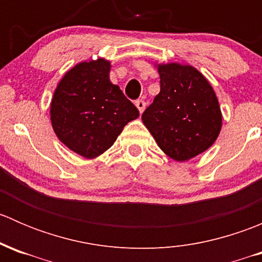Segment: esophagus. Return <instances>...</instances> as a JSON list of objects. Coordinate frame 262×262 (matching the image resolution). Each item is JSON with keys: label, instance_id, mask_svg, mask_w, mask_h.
<instances>
[{"label": "esophagus", "instance_id": "1", "mask_svg": "<svg viewBox=\"0 0 262 262\" xmlns=\"http://www.w3.org/2000/svg\"><path fill=\"white\" fill-rule=\"evenodd\" d=\"M136 106L138 107V110H139V113H143L144 112V109H146V101H144V100H142V99H139V100H137L136 101Z\"/></svg>", "mask_w": 262, "mask_h": 262}]
</instances>
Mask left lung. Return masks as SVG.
Wrapping results in <instances>:
<instances>
[{"label":"left lung","instance_id":"1","mask_svg":"<svg viewBox=\"0 0 262 262\" xmlns=\"http://www.w3.org/2000/svg\"><path fill=\"white\" fill-rule=\"evenodd\" d=\"M161 91L142 120L161 149L186 161L208 149L218 138L222 114L213 87L191 66H158Z\"/></svg>","mask_w":262,"mask_h":262}]
</instances>
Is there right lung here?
<instances>
[{
	"mask_svg": "<svg viewBox=\"0 0 262 262\" xmlns=\"http://www.w3.org/2000/svg\"><path fill=\"white\" fill-rule=\"evenodd\" d=\"M110 62H82L58 83L50 105L53 129L62 143L84 158L114 144L129 121L139 116L119 86L109 80Z\"/></svg>",
	"mask_w": 262,
	"mask_h": 262,
	"instance_id": "add662e5",
	"label": "right lung"
}]
</instances>
